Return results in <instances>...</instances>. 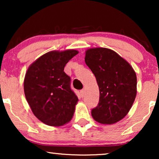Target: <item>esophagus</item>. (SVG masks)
<instances>
[{
    "label": "esophagus",
    "mask_w": 159,
    "mask_h": 159,
    "mask_svg": "<svg viewBox=\"0 0 159 159\" xmlns=\"http://www.w3.org/2000/svg\"><path fill=\"white\" fill-rule=\"evenodd\" d=\"M80 95H81L82 97L84 96V90H80Z\"/></svg>",
    "instance_id": "1"
}]
</instances>
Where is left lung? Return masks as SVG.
Listing matches in <instances>:
<instances>
[{
	"label": "left lung",
	"mask_w": 159,
	"mask_h": 159,
	"mask_svg": "<svg viewBox=\"0 0 159 159\" xmlns=\"http://www.w3.org/2000/svg\"><path fill=\"white\" fill-rule=\"evenodd\" d=\"M84 61L99 87V103L91 111L98 122L112 125L129 111L137 94V77L129 63L106 48L88 49Z\"/></svg>",
	"instance_id": "obj_1"
}]
</instances>
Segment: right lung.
<instances>
[{
  "label": "right lung",
  "mask_w": 159,
  "mask_h": 159,
  "mask_svg": "<svg viewBox=\"0 0 159 159\" xmlns=\"http://www.w3.org/2000/svg\"><path fill=\"white\" fill-rule=\"evenodd\" d=\"M78 53L76 50L50 51L32 63L26 72V99L34 116L45 125L59 127L72 118L78 98L64 70Z\"/></svg>",
  "instance_id": "1"
}]
</instances>
